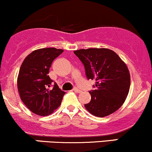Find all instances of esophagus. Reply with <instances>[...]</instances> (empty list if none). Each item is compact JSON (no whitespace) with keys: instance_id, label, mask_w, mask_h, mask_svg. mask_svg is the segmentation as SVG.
<instances>
[{"instance_id":"34e87169","label":"esophagus","mask_w":152,"mask_h":152,"mask_svg":"<svg viewBox=\"0 0 152 152\" xmlns=\"http://www.w3.org/2000/svg\"><path fill=\"white\" fill-rule=\"evenodd\" d=\"M74 91L75 92H76V93H80V92L81 91V90L79 89V88H74Z\"/></svg>"}]
</instances>
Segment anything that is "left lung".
<instances>
[{"label":"left lung","mask_w":152,"mask_h":152,"mask_svg":"<svg viewBox=\"0 0 152 152\" xmlns=\"http://www.w3.org/2000/svg\"><path fill=\"white\" fill-rule=\"evenodd\" d=\"M83 63L88 79L95 80V89L89 91L91 102L87 111L97 117L113 114L123 105L129 91L131 77L127 66L108 48L74 50Z\"/></svg>","instance_id":"1"}]
</instances>
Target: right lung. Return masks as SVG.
I'll use <instances>...</instances> for the list:
<instances>
[{"label":"right lung","instance_id":"obj_1","mask_svg":"<svg viewBox=\"0 0 152 152\" xmlns=\"http://www.w3.org/2000/svg\"><path fill=\"white\" fill-rule=\"evenodd\" d=\"M63 49L45 48L35 50L23 61L17 79L20 99L27 108L39 116H48L61 104L65 94L48 76L49 69Z\"/></svg>","mask_w":152,"mask_h":152}]
</instances>
